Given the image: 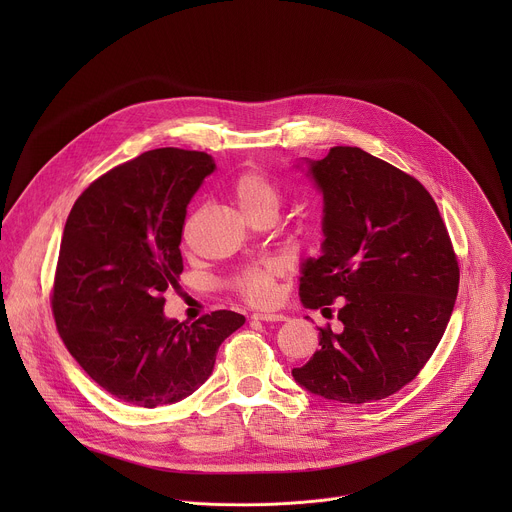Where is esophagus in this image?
Instances as JSON below:
<instances>
[{"label": "esophagus", "mask_w": 512, "mask_h": 512, "mask_svg": "<svg viewBox=\"0 0 512 512\" xmlns=\"http://www.w3.org/2000/svg\"><path fill=\"white\" fill-rule=\"evenodd\" d=\"M253 320H261V322H283L285 316H283V314H273V312H257V314H253Z\"/></svg>", "instance_id": "esophagus-1"}]
</instances>
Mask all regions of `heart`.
I'll return each mask as SVG.
<instances>
[{"mask_svg": "<svg viewBox=\"0 0 512 512\" xmlns=\"http://www.w3.org/2000/svg\"><path fill=\"white\" fill-rule=\"evenodd\" d=\"M229 192L247 218H253L261 212H277L279 190L263 170L239 172L229 182ZM279 275L281 267L277 263H255L237 271L231 279V285L249 304L263 306L273 300Z\"/></svg>", "mask_w": 512, "mask_h": 512, "instance_id": "obj_1", "label": "heart"}]
</instances>
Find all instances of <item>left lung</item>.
Segmentation results:
<instances>
[{"instance_id":"obj_1","label":"left lung","mask_w":512,"mask_h":512,"mask_svg":"<svg viewBox=\"0 0 512 512\" xmlns=\"http://www.w3.org/2000/svg\"><path fill=\"white\" fill-rule=\"evenodd\" d=\"M324 196V243L304 263L300 298L318 310L342 302L340 332L294 379L340 403L385 399L411 383L450 322L460 267L435 200L419 180L350 145L310 162ZM328 310V308H326Z\"/></svg>"}]
</instances>
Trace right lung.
Wrapping results in <instances>:
<instances>
[{"label":"right lung","mask_w":512,"mask_h":512,"mask_svg":"<svg viewBox=\"0 0 512 512\" xmlns=\"http://www.w3.org/2000/svg\"><path fill=\"white\" fill-rule=\"evenodd\" d=\"M214 172L204 152L160 148L115 166L72 206L54 273L56 330L113 397L160 407L194 393L245 316L216 310L192 324L164 316L178 287L186 206Z\"/></svg>","instance_id":"obj_1"}]
</instances>
